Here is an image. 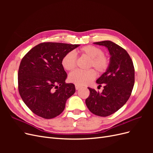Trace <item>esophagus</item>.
Here are the masks:
<instances>
[{
    "label": "esophagus",
    "mask_w": 153,
    "mask_h": 153,
    "mask_svg": "<svg viewBox=\"0 0 153 153\" xmlns=\"http://www.w3.org/2000/svg\"><path fill=\"white\" fill-rule=\"evenodd\" d=\"M81 87H82L81 86H79V85H75V89H76V90H79Z\"/></svg>",
    "instance_id": "obj_1"
}]
</instances>
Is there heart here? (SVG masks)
<instances>
[{"label": "heart", "instance_id": "heart-1", "mask_svg": "<svg viewBox=\"0 0 153 153\" xmlns=\"http://www.w3.org/2000/svg\"><path fill=\"white\" fill-rule=\"evenodd\" d=\"M78 53L81 56L89 59L87 68H93L100 74L108 70L110 64V59L108 55L104 53L102 48L94 45H87L82 47ZM61 64L67 71H71L76 67V58L73 52H69L64 55ZM96 74L92 69L86 71L75 70L69 75V80L77 85L89 84L96 78Z\"/></svg>", "mask_w": 153, "mask_h": 153}]
</instances>
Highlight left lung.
<instances>
[{
    "instance_id": "left-lung-1",
    "label": "left lung",
    "mask_w": 153,
    "mask_h": 153,
    "mask_svg": "<svg viewBox=\"0 0 153 153\" xmlns=\"http://www.w3.org/2000/svg\"><path fill=\"white\" fill-rule=\"evenodd\" d=\"M108 48L110 64L108 70L98 80L97 84L104 85L101 93L88 87L90 94L85 104L91 112L101 117L115 113L127 102L135 83V68L126 50L110 41L94 43Z\"/></svg>"
}]
</instances>
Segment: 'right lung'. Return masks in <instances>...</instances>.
<instances>
[{
  "label": "right lung",
  "instance_id": "1",
  "mask_svg": "<svg viewBox=\"0 0 153 153\" xmlns=\"http://www.w3.org/2000/svg\"><path fill=\"white\" fill-rule=\"evenodd\" d=\"M79 46L44 42L35 46L22 58L18 73V91L27 107L36 115L52 119L65 108L75 87L65 82L67 73L61 60Z\"/></svg>",
  "mask_w": 153,
  "mask_h": 153
}]
</instances>
